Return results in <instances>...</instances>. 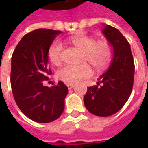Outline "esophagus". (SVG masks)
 <instances>
[{"instance_id": "34e87169", "label": "esophagus", "mask_w": 148, "mask_h": 148, "mask_svg": "<svg viewBox=\"0 0 148 148\" xmlns=\"http://www.w3.org/2000/svg\"><path fill=\"white\" fill-rule=\"evenodd\" d=\"M67 86V88H68V90H71V89H73L74 88V85H72V84H67L66 85Z\"/></svg>"}]
</instances>
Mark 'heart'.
<instances>
[{"mask_svg": "<svg viewBox=\"0 0 148 148\" xmlns=\"http://www.w3.org/2000/svg\"><path fill=\"white\" fill-rule=\"evenodd\" d=\"M70 42L82 51L78 66H66L57 73L59 80L65 83L76 84L90 77L92 70L89 65H92L97 71L103 70L108 66L111 59V48L105 40H97L86 35H76L70 38ZM62 45L59 41H55L48 50V57L53 64L60 65L62 62Z\"/></svg>", "mask_w": 148, "mask_h": 148, "instance_id": "heart-1", "label": "heart"}]
</instances>
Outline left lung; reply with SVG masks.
<instances>
[{"mask_svg": "<svg viewBox=\"0 0 148 148\" xmlns=\"http://www.w3.org/2000/svg\"><path fill=\"white\" fill-rule=\"evenodd\" d=\"M102 33L113 49L111 63L94 86L88 87L84 104L98 116L115 114L127 102L132 90L135 65L129 42L121 32L104 25Z\"/></svg>", "mask_w": 148, "mask_h": 148, "instance_id": "8db88e82", "label": "left lung"}]
</instances>
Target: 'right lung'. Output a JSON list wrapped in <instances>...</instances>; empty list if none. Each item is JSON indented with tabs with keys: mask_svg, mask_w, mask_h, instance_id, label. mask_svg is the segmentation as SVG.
I'll use <instances>...</instances> for the list:
<instances>
[{
	"mask_svg": "<svg viewBox=\"0 0 148 148\" xmlns=\"http://www.w3.org/2000/svg\"><path fill=\"white\" fill-rule=\"evenodd\" d=\"M61 31L39 28L21 39L12 56L11 86L15 101L26 116L49 123L58 119L64 110L68 88L62 82L44 86L51 71L48 66V50Z\"/></svg>",
	"mask_w": 148,
	"mask_h": 148,
	"instance_id": "1",
	"label": "right lung"
}]
</instances>
